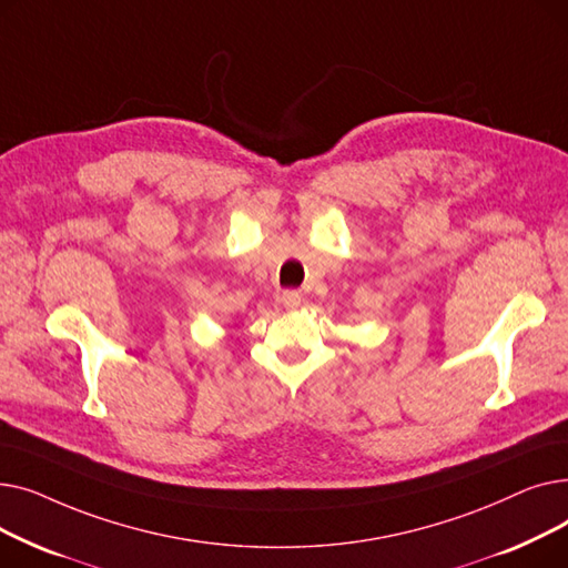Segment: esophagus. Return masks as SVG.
<instances>
[{
  "instance_id": "34e87169",
  "label": "esophagus",
  "mask_w": 568,
  "mask_h": 568,
  "mask_svg": "<svg viewBox=\"0 0 568 568\" xmlns=\"http://www.w3.org/2000/svg\"><path fill=\"white\" fill-rule=\"evenodd\" d=\"M302 292H296V290H287V292H283L281 294V304L287 308V311H296L302 306Z\"/></svg>"
}]
</instances>
